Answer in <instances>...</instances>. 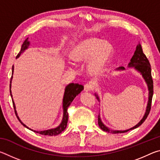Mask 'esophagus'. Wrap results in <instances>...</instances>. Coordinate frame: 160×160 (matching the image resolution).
I'll return each mask as SVG.
<instances>
[{
    "mask_svg": "<svg viewBox=\"0 0 160 160\" xmlns=\"http://www.w3.org/2000/svg\"><path fill=\"white\" fill-rule=\"evenodd\" d=\"M92 89H93V85L91 82L87 83L85 84V86H84V90L85 92H90L91 90H92Z\"/></svg>",
    "mask_w": 160,
    "mask_h": 160,
    "instance_id": "34e87169",
    "label": "esophagus"
}]
</instances>
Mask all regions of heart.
Returning <instances> with one entry per match:
<instances>
[{"label":"heart","instance_id":"heart-1","mask_svg":"<svg viewBox=\"0 0 160 160\" xmlns=\"http://www.w3.org/2000/svg\"><path fill=\"white\" fill-rule=\"evenodd\" d=\"M110 42L99 38L90 37L80 42L72 48L70 56L72 61L83 62L88 59V70L92 75L104 71L113 54Z\"/></svg>","mask_w":160,"mask_h":160}]
</instances>
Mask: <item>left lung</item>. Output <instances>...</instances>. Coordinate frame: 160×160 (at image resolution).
Returning <instances> with one entry per match:
<instances>
[{"label":"left lung","instance_id":"8db88e82","mask_svg":"<svg viewBox=\"0 0 160 160\" xmlns=\"http://www.w3.org/2000/svg\"><path fill=\"white\" fill-rule=\"evenodd\" d=\"M128 68H132L135 69L138 72L142 75V77L144 79L145 83L147 84L148 89V104L147 107H146V110L145 113L143 117L142 118L141 120L139 121V123L136 124L135 126L132 127V128L124 130V131H118V130H113L109 128H108L107 126L104 125V123L102 122L101 117H100V114L98 116V124L99 126L100 127L102 131L105 132H110V133H123V132H126L131 130L137 128L138 127H139L141 124L144 122L145 119L147 118L149 113L150 112L151 109V103H152V99L153 96V81L152 78V75H151V66L150 64V62H149L148 59L146 57V56L144 54L142 49V47L140 44L139 43L138 46L136 47V49L135 51V53L132 56V57L131 59V61L128 65ZM125 68L124 67H119L116 70H124ZM94 96L96 97L99 102H100V99L98 94L97 93H94Z\"/></svg>","mask_w":160,"mask_h":160}]
</instances>
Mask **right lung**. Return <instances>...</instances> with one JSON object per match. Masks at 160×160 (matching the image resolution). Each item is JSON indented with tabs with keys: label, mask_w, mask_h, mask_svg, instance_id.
Masks as SVG:
<instances>
[{
	"label": "right lung",
	"mask_w": 160,
	"mask_h": 160,
	"mask_svg": "<svg viewBox=\"0 0 160 160\" xmlns=\"http://www.w3.org/2000/svg\"><path fill=\"white\" fill-rule=\"evenodd\" d=\"M29 45H30V42H29L28 38H27V39L25 40V42H23L22 45L21 50L20 52H19V53L18 54V56H16V58L20 57L21 54L25 52V50L28 49V48H29ZM13 72H14V66H12V77H11V79H10V95H11V97H12L13 107H14L16 116H17V117L18 118V120L20 121V122L24 126L26 127L27 128H28L29 130H31V131H32L37 132V133H39L41 135L53 136V135H57L58 134L61 133V132L66 128V126H67L68 119V112H67L68 108L70 104H71V102L73 101V99L75 98V97H76L78 94H79L83 90L84 87L82 85H79L78 83H70L69 85H68L66 87V88H65L63 98V118H62L61 123L59 124L57 127H56V128H53L48 129V130H44V131H34V130L29 128V127L27 126L25 123H23L22 122V121L20 120V117H19L18 115L17 111H16V107H15V102H14V101H13L12 94V92H11V83H12V78H13Z\"/></svg>",
	"instance_id": "add662e5"
}]
</instances>
